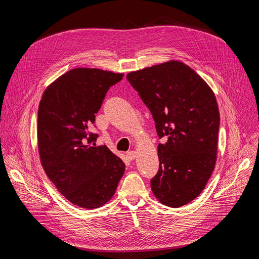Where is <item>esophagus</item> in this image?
I'll return each mask as SVG.
<instances>
[{"label": "esophagus", "mask_w": 259, "mask_h": 259, "mask_svg": "<svg viewBox=\"0 0 259 259\" xmlns=\"http://www.w3.org/2000/svg\"><path fill=\"white\" fill-rule=\"evenodd\" d=\"M127 158L130 160V161H133L135 158H136V152L134 151H130L127 153Z\"/></svg>", "instance_id": "obj_1"}]
</instances>
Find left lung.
Masks as SVG:
<instances>
[{
	"mask_svg": "<svg viewBox=\"0 0 259 259\" xmlns=\"http://www.w3.org/2000/svg\"><path fill=\"white\" fill-rule=\"evenodd\" d=\"M127 80L149 107L159 138L155 197L177 208L204 190L216 162L219 110L213 91L183 62L171 60L129 72Z\"/></svg>",
	"mask_w": 259,
	"mask_h": 259,
	"instance_id": "1",
	"label": "left lung"
}]
</instances>
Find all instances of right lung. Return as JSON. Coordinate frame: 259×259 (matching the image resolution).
Masks as SVG:
<instances>
[{"label": "right lung", "mask_w": 259, "mask_h": 259, "mask_svg": "<svg viewBox=\"0 0 259 259\" xmlns=\"http://www.w3.org/2000/svg\"><path fill=\"white\" fill-rule=\"evenodd\" d=\"M123 73L79 67L45 90L38 110L42 166L57 190L73 205L94 209L113 198L124 162L106 145L96 146L92 129L106 92Z\"/></svg>", "instance_id": "obj_1"}]
</instances>
